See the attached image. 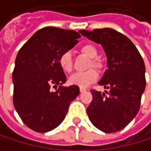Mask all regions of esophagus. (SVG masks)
<instances>
[{
  "label": "esophagus",
  "mask_w": 151,
  "mask_h": 151,
  "mask_svg": "<svg viewBox=\"0 0 151 151\" xmlns=\"http://www.w3.org/2000/svg\"><path fill=\"white\" fill-rule=\"evenodd\" d=\"M86 91V88H85V87H79V92L80 93H84Z\"/></svg>",
  "instance_id": "esophagus-1"
}]
</instances>
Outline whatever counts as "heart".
<instances>
[{"label":"heart","mask_w":151,"mask_h":151,"mask_svg":"<svg viewBox=\"0 0 151 151\" xmlns=\"http://www.w3.org/2000/svg\"><path fill=\"white\" fill-rule=\"evenodd\" d=\"M80 52L83 55L92 58L88 68L93 67L100 72L103 70V67H104L103 63L101 62V60L97 58L99 52H98L97 48L93 45L86 44V45H82L80 47ZM58 64L64 72L68 73H71L73 69V60L71 52L70 51L63 52L58 58ZM98 78H99V75H98L97 71L94 69H91L85 73H74L73 75L70 77L69 81L71 84L78 86L79 87H86L89 85L97 81Z\"/></svg>","instance_id":"heart-1"}]
</instances>
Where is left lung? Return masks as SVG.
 <instances>
[{"label":"left lung","mask_w":151,"mask_h":151,"mask_svg":"<svg viewBox=\"0 0 151 151\" xmlns=\"http://www.w3.org/2000/svg\"><path fill=\"white\" fill-rule=\"evenodd\" d=\"M88 39L101 44L107 58V69L99 85L105 93L91 90L93 100L86 108L91 122L105 133L124 129L140 109L146 86L145 65L135 45L125 35L110 28L79 30Z\"/></svg>","instance_id":"8db88e82"}]
</instances>
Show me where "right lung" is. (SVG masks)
I'll list each match as a JSON object with an SVG mask.
<instances>
[{
  "instance_id": "obj_1",
  "label": "right lung",
  "mask_w": 151,
  "mask_h": 151,
  "mask_svg": "<svg viewBox=\"0 0 151 151\" xmlns=\"http://www.w3.org/2000/svg\"><path fill=\"white\" fill-rule=\"evenodd\" d=\"M78 37L77 31L49 26L37 31L17 53L13 103L22 122L34 131L57 128L79 94L78 86H61L66 77L58 64L59 56L78 44Z\"/></svg>"
}]
</instances>
